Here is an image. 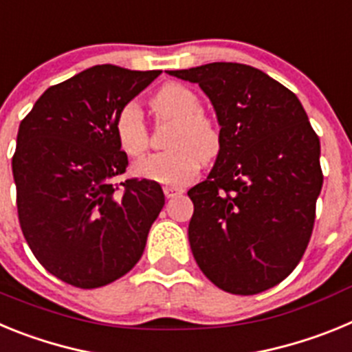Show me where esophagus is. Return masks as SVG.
Masks as SVG:
<instances>
[{
  "label": "esophagus",
  "mask_w": 352,
  "mask_h": 352,
  "mask_svg": "<svg viewBox=\"0 0 352 352\" xmlns=\"http://www.w3.org/2000/svg\"><path fill=\"white\" fill-rule=\"evenodd\" d=\"M164 194H166L167 199H170L174 195L183 194V188H178V186H164Z\"/></svg>",
  "instance_id": "obj_1"
}]
</instances>
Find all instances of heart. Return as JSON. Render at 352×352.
<instances>
[{"mask_svg": "<svg viewBox=\"0 0 352 352\" xmlns=\"http://www.w3.org/2000/svg\"><path fill=\"white\" fill-rule=\"evenodd\" d=\"M153 109L158 118L176 121L167 141L170 149L135 162L133 173L149 182L170 186L185 185L197 174L203 160H210L220 151V126L203 113L201 96L178 82L166 84L155 93ZM114 133L120 148L129 157H139L149 148V130L141 109L133 102L118 111Z\"/></svg>", "mask_w": 352, "mask_h": 352, "instance_id": "b5f03b06", "label": "heart"}]
</instances>
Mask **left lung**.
Returning a JSON list of instances; mask_svg holds the SVG:
<instances>
[{
    "instance_id": "left-lung-1",
    "label": "left lung",
    "mask_w": 352,
    "mask_h": 352,
    "mask_svg": "<svg viewBox=\"0 0 352 352\" xmlns=\"http://www.w3.org/2000/svg\"><path fill=\"white\" fill-rule=\"evenodd\" d=\"M167 74L201 86L222 132L210 176L188 190L195 263L231 294L275 287L307 250L322 188L321 144L303 105L248 65L208 63Z\"/></svg>"
}]
</instances>
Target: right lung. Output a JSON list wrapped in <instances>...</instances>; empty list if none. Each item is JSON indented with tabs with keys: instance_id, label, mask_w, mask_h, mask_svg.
I'll use <instances>...</instances> for the list:
<instances>
[{
	"instance_id": "add662e5",
	"label": "right lung",
	"mask_w": 352,
	"mask_h": 352,
	"mask_svg": "<svg viewBox=\"0 0 352 352\" xmlns=\"http://www.w3.org/2000/svg\"><path fill=\"white\" fill-rule=\"evenodd\" d=\"M158 76L96 65L45 89L21 121L12 158L19 223L38 263L74 287L129 273L166 204L157 182H118L129 158L114 133L118 111Z\"/></svg>"
}]
</instances>
